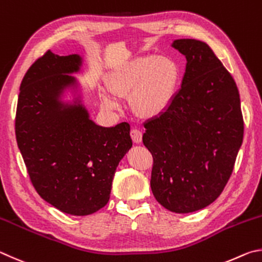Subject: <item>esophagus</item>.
<instances>
[{
  "label": "esophagus",
  "mask_w": 262,
  "mask_h": 262,
  "mask_svg": "<svg viewBox=\"0 0 262 262\" xmlns=\"http://www.w3.org/2000/svg\"><path fill=\"white\" fill-rule=\"evenodd\" d=\"M130 136L132 140H134V143L136 144H139L141 143V140H143V132L138 130V128H132L130 132Z\"/></svg>",
  "instance_id": "esophagus-1"
}]
</instances>
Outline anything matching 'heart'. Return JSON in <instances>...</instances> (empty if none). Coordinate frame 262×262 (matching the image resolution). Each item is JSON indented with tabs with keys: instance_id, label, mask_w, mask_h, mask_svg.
Masks as SVG:
<instances>
[{
	"instance_id": "b5f03b06",
	"label": "heart",
	"mask_w": 262,
	"mask_h": 262,
	"mask_svg": "<svg viewBox=\"0 0 262 262\" xmlns=\"http://www.w3.org/2000/svg\"><path fill=\"white\" fill-rule=\"evenodd\" d=\"M181 70L171 58L143 56L132 59L110 77L109 86L115 94H131L136 112L143 116H157L166 109L176 94ZM103 103L116 108L115 96L102 93Z\"/></svg>"
}]
</instances>
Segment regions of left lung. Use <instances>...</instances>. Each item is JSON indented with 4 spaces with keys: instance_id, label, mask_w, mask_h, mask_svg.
<instances>
[{
    "instance_id": "8db88e82",
    "label": "left lung",
    "mask_w": 262,
    "mask_h": 262,
    "mask_svg": "<svg viewBox=\"0 0 262 262\" xmlns=\"http://www.w3.org/2000/svg\"><path fill=\"white\" fill-rule=\"evenodd\" d=\"M186 57L180 91L159 116L144 124L152 153V192L164 208L192 213L217 199L230 178L243 143L239 92L207 43L178 39Z\"/></svg>"
}]
</instances>
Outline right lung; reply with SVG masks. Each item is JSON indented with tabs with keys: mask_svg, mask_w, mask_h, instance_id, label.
Instances as JSON below:
<instances>
[{
	"mask_svg": "<svg viewBox=\"0 0 262 262\" xmlns=\"http://www.w3.org/2000/svg\"><path fill=\"white\" fill-rule=\"evenodd\" d=\"M80 67L79 55L46 52L23 78L15 121L34 189L55 208L77 216L107 205L116 168L132 147L128 123L99 126L79 99L72 104L59 100L64 90L76 86L68 73Z\"/></svg>",
	"mask_w": 262,
	"mask_h": 262,
	"instance_id": "add662e5",
	"label": "right lung"
}]
</instances>
